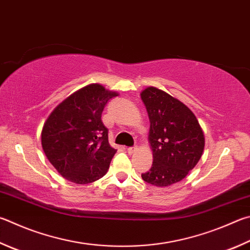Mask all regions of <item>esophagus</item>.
Instances as JSON below:
<instances>
[{
	"mask_svg": "<svg viewBox=\"0 0 250 250\" xmlns=\"http://www.w3.org/2000/svg\"><path fill=\"white\" fill-rule=\"evenodd\" d=\"M126 151H128L129 154H133L134 152L138 151V147L137 146H130V147L126 148Z\"/></svg>",
	"mask_w": 250,
	"mask_h": 250,
	"instance_id": "esophagus-1",
	"label": "esophagus"
}]
</instances>
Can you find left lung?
I'll list each match as a JSON object with an SVG mask.
<instances>
[{
	"label": "left lung",
	"instance_id": "8db88e82",
	"mask_svg": "<svg viewBox=\"0 0 250 250\" xmlns=\"http://www.w3.org/2000/svg\"><path fill=\"white\" fill-rule=\"evenodd\" d=\"M149 119L148 140L153 151L151 169L142 179L156 187L183 180L198 164L204 148V135L189 108L156 87L141 93Z\"/></svg>",
	"mask_w": 250,
	"mask_h": 250
}]
</instances>
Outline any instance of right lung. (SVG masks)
I'll return each mask as SVG.
<instances>
[{"instance_id":"1","label":"right lung","mask_w":250,"mask_h":250,"mask_svg":"<svg viewBox=\"0 0 250 250\" xmlns=\"http://www.w3.org/2000/svg\"><path fill=\"white\" fill-rule=\"evenodd\" d=\"M118 93L99 84L76 90L54 108L44 122L42 145L59 174L72 183H94L106 174L117 152L102 121L106 104Z\"/></svg>"}]
</instances>
